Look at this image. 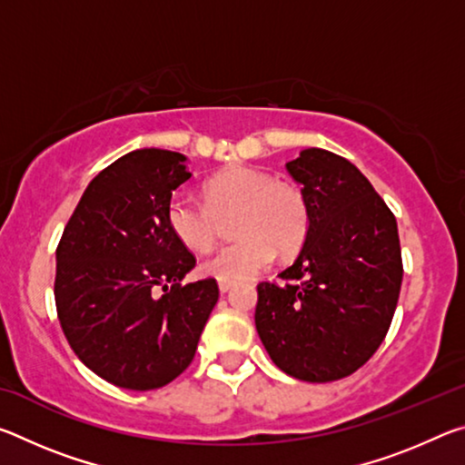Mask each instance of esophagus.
Returning <instances> with one entry per match:
<instances>
[{
    "label": "esophagus",
    "mask_w": 465,
    "mask_h": 465,
    "mask_svg": "<svg viewBox=\"0 0 465 465\" xmlns=\"http://www.w3.org/2000/svg\"><path fill=\"white\" fill-rule=\"evenodd\" d=\"M232 287H233L232 281H219V291H222V293H227Z\"/></svg>",
    "instance_id": "34e87169"
}]
</instances>
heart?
Segmentation results:
<instances>
[{
    "label": "heart",
    "mask_w": 465,
    "mask_h": 465,
    "mask_svg": "<svg viewBox=\"0 0 465 465\" xmlns=\"http://www.w3.org/2000/svg\"><path fill=\"white\" fill-rule=\"evenodd\" d=\"M204 203L176 196L166 211L170 232L193 252H207L219 222L233 217V243L203 262V272L219 281H242L264 271L274 250L287 256L302 248L310 227V207L302 188L274 180L254 166H230L203 184Z\"/></svg>",
    "instance_id": "b5f03b06"
}]
</instances>
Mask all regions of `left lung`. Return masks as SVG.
Returning a JSON list of instances; mask_svg holds the SVG:
<instances>
[{
  "label": "left lung",
  "instance_id": "obj_1",
  "mask_svg": "<svg viewBox=\"0 0 465 465\" xmlns=\"http://www.w3.org/2000/svg\"><path fill=\"white\" fill-rule=\"evenodd\" d=\"M287 172L308 199L310 227L282 285H258L256 330L281 371L336 381L363 367L390 330L404 274L398 223L341 155L303 149Z\"/></svg>",
  "mask_w": 465,
  "mask_h": 465
}]
</instances>
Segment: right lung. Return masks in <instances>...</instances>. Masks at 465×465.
I'll list each match as a JSON object with an SVG mask.
<instances>
[{"label": "right lung", "mask_w": 465, "mask_h": 465, "mask_svg": "<svg viewBox=\"0 0 465 465\" xmlns=\"http://www.w3.org/2000/svg\"><path fill=\"white\" fill-rule=\"evenodd\" d=\"M191 176L186 155L168 149L119 157L85 188L57 246L63 334L85 367L124 390L176 380L219 299L215 279L180 282L196 261L166 211Z\"/></svg>", "instance_id": "right-lung-1"}]
</instances>
